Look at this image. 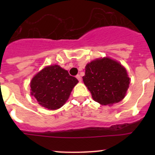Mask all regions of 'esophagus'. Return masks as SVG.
Wrapping results in <instances>:
<instances>
[{
	"label": "esophagus",
	"mask_w": 155,
	"mask_h": 155,
	"mask_svg": "<svg viewBox=\"0 0 155 155\" xmlns=\"http://www.w3.org/2000/svg\"><path fill=\"white\" fill-rule=\"evenodd\" d=\"M76 78H77V79H78V80L79 81H81V75H79V74H78L76 76Z\"/></svg>",
	"instance_id": "obj_1"
}]
</instances>
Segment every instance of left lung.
I'll return each mask as SVG.
<instances>
[{"label": "left lung", "instance_id": "1", "mask_svg": "<svg viewBox=\"0 0 155 155\" xmlns=\"http://www.w3.org/2000/svg\"><path fill=\"white\" fill-rule=\"evenodd\" d=\"M82 78L93 99L104 105H113L124 99L130 84L125 68L109 57L87 64Z\"/></svg>", "mask_w": 155, "mask_h": 155}]
</instances>
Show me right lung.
Here are the masks:
<instances>
[{
  "label": "right lung",
  "mask_w": 155,
  "mask_h": 155,
  "mask_svg": "<svg viewBox=\"0 0 155 155\" xmlns=\"http://www.w3.org/2000/svg\"><path fill=\"white\" fill-rule=\"evenodd\" d=\"M78 79L59 65L46 67L31 79V94L42 107L60 109L68 101Z\"/></svg>",
  "instance_id": "1"
}]
</instances>
